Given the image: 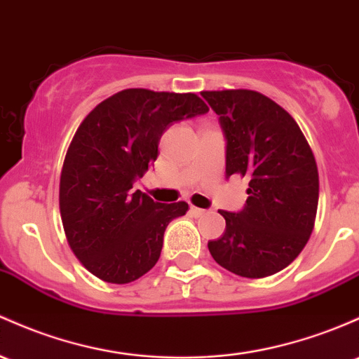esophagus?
Masks as SVG:
<instances>
[{
    "label": "esophagus",
    "mask_w": 359,
    "mask_h": 359,
    "mask_svg": "<svg viewBox=\"0 0 359 359\" xmlns=\"http://www.w3.org/2000/svg\"><path fill=\"white\" fill-rule=\"evenodd\" d=\"M191 215H194V216H203V215H206V210H201V208H196V206H191Z\"/></svg>",
    "instance_id": "esophagus-1"
}]
</instances>
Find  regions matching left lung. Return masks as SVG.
<instances>
[{
    "label": "left lung",
    "instance_id": "left-lung-1",
    "mask_svg": "<svg viewBox=\"0 0 359 359\" xmlns=\"http://www.w3.org/2000/svg\"><path fill=\"white\" fill-rule=\"evenodd\" d=\"M218 114L226 141V179H249L243 208L219 211L223 235L212 259L242 278H266L290 266L309 242L318 204L313 153L293 117L254 90L201 93Z\"/></svg>",
    "mask_w": 359,
    "mask_h": 359
}]
</instances>
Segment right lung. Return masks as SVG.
Returning a JSON list of instances; mask_svg holds the SVG:
<instances>
[{
  "instance_id": "obj_1",
  "label": "right lung",
  "mask_w": 359,
  "mask_h": 359,
  "mask_svg": "<svg viewBox=\"0 0 359 359\" xmlns=\"http://www.w3.org/2000/svg\"><path fill=\"white\" fill-rule=\"evenodd\" d=\"M208 110L196 93L128 88L81 122L62 165L59 210L71 250L93 276L126 285L158 262L165 228L189 206L156 203L133 184L173 122Z\"/></svg>"
}]
</instances>
